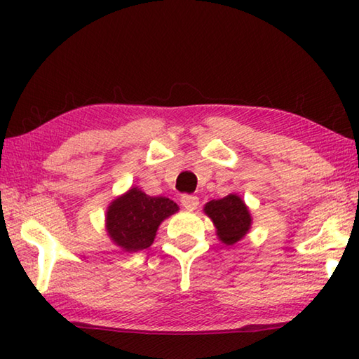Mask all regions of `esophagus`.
<instances>
[{
  "label": "esophagus",
  "instance_id": "1",
  "mask_svg": "<svg viewBox=\"0 0 359 359\" xmlns=\"http://www.w3.org/2000/svg\"><path fill=\"white\" fill-rule=\"evenodd\" d=\"M180 202H182V205H184L187 210H191V211L196 210L197 205H199V199H197L196 196H191V194H184V196H182Z\"/></svg>",
  "mask_w": 359,
  "mask_h": 359
}]
</instances>
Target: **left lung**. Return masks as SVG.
<instances>
[{
    "label": "left lung",
    "mask_w": 359,
    "mask_h": 359,
    "mask_svg": "<svg viewBox=\"0 0 359 359\" xmlns=\"http://www.w3.org/2000/svg\"><path fill=\"white\" fill-rule=\"evenodd\" d=\"M203 212L216 226L217 239L225 245H234L250 233L253 225L250 208L238 194H228L222 199L205 203Z\"/></svg>",
    "instance_id": "left-lung-1"
}]
</instances>
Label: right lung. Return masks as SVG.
I'll return each mask as SVG.
<instances>
[{"label":"right lung","instance_id":"right-lung-1","mask_svg":"<svg viewBox=\"0 0 359 359\" xmlns=\"http://www.w3.org/2000/svg\"><path fill=\"white\" fill-rule=\"evenodd\" d=\"M177 211L179 205L168 197H152L131 187L106 208V233L117 247L135 253L151 247L160 224Z\"/></svg>","mask_w":359,"mask_h":359}]
</instances>
